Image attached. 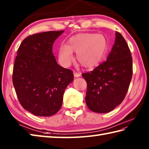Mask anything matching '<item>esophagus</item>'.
I'll return each instance as SVG.
<instances>
[{"instance_id":"esophagus-1","label":"esophagus","mask_w":149,"mask_h":149,"mask_svg":"<svg viewBox=\"0 0 149 149\" xmlns=\"http://www.w3.org/2000/svg\"><path fill=\"white\" fill-rule=\"evenodd\" d=\"M74 77H78L81 76V73H79V72H74Z\"/></svg>"}]
</instances>
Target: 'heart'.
I'll use <instances>...</instances> for the list:
<instances>
[{
  "label": "heart",
  "instance_id": "1",
  "mask_svg": "<svg viewBox=\"0 0 149 149\" xmlns=\"http://www.w3.org/2000/svg\"><path fill=\"white\" fill-rule=\"evenodd\" d=\"M107 50V42L104 35L81 33L72 36L67 44L62 45L58 51V60L62 66L68 67L74 60L72 52L84 68H90L98 65Z\"/></svg>",
  "mask_w": 149,
  "mask_h": 149
}]
</instances>
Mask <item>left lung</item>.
Wrapping results in <instances>:
<instances>
[{"mask_svg": "<svg viewBox=\"0 0 149 149\" xmlns=\"http://www.w3.org/2000/svg\"><path fill=\"white\" fill-rule=\"evenodd\" d=\"M115 44L106 61L82 74L87 83L86 104L92 111L105 113L120 104L132 77V57L126 40L115 32Z\"/></svg>", "mask_w": 149, "mask_h": 149, "instance_id": "obj_1", "label": "left lung"}]
</instances>
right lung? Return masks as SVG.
I'll return each instance as SVG.
<instances>
[{
    "instance_id": "right-lung-1",
    "label": "right lung",
    "mask_w": 149,
    "mask_h": 149,
    "mask_svg": "<svg viewBox=\"0 0 149 149\" xmlns=\"http://www.w3.org/2000/svg\"><path fill=\"white\" fill-rule=\"evenodd\" d=\"M64 31L26 37L17 50L13 84L24 109L40 117L55 115L63 104L66 88L74 80L72 70L56 63L53 44Z\"/></svg>"
}]
</instances>
